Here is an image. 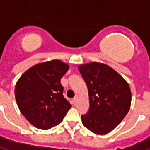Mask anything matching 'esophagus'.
Returning <instances> with one entry per match:
<instances>
[{
	"instance_id": "obj_1",
	"label": "esophagus",
	"mask_w": 150,
	"mask_h": 150,
	"mask_svg": "<svg viewBox=\"0 0 150 150\" xmlns=\"http://www.w3.org/2000/svg\"><path fill=\"white\" fill-rule=\"evenodd\" d=\"M77 100H78V97L77 96H75V97H74L72 100L73 103H74V104H75V103H76V102H77Z\"/></svg>"
}]
</instances>
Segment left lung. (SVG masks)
Listing matches in <instances>:
<instances>
[{"label": "left lung", "instance_id": "8db88e82", "mask_svg": "<svg viewBox=\"0 0 150 150\" xmlns=\"http://www.w3.org/2000/svg\"><path fill=\"white\" fill-rule=\"evenodd\" d=\"M79 70L89 90V110L82 115V124L95 134H107L130 109V87L116 71L104 64L91 62L79 66Z\"/></svg>", "mask_w": 150, "mask_h": 150}]
</instances>
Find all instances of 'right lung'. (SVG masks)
Masks as SVG:
<instances>
[{"label": "right lung", "instance_id": "right-lung-1", "mask_svg": "<svg viewBox=\"0 0 150 150\" xmlns=\"http://www.w3.org/2000/svg\"><path fill=\"white\" fill-rule=\"evenodd\" d=\"M69 66L59 60L37 64L22 74L15 89V100L23 116L36 128L57 125L71 107L63 96L61 78Z\"/></svg>", "mask_w": 150, "mask_h": 150}]
</instances>
